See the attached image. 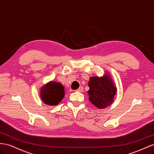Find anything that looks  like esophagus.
Instances as JSON below:
<instances>
[{"instance_id":"obj_1","label":"esophagus","mask_w":154,"mask_h":154,"mask_svg":"<svg viewBox=\"0 0 154 154\" xmlns=\"http://www.w3.org/2000/svg\"><path fill=\"white\" fill-rule=\"evenodd\" d=\"M83 90H84V87H83L82 86H81V87H79V88L76 91H78V92H82Z\"/></svg>"}]
</instances>
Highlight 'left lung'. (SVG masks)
Masks as SVG:
<instances>
[{
    "label": "left lung",
    "instance_id": "1",
    "mask_svg": "<svg viewBox=\"0 0 154 154\" xmlns=\"http://www.w3.org/2000/svg\"><path fill=\"white\" fill-rule=\"evenodd\" d=\"M106 72L102 77H90L88 83L89 100L98 109H104L112 104L117 91L111 77Z\"/></svg>",
    "mask_w": 154,
    "mask_h": 154
}]
</instances>
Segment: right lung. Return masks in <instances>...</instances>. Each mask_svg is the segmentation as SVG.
<instances>
[{
  "label": "right lung",
  "mask_w": 154,
  "mask_h": 154,
  "mask_svg": "<svg viewBox=\"0 0 154 154\" xmlns=\"http://www.w3.org/2000/svg\"><path fill=\"white\" fill-rule=\"evenodd\" d=\"M64 87L60 82L50 81L40 89V97L45 104L56 106L65 97Z\"/></svg>",
  "instance_id": "1"
}]
</instances>
